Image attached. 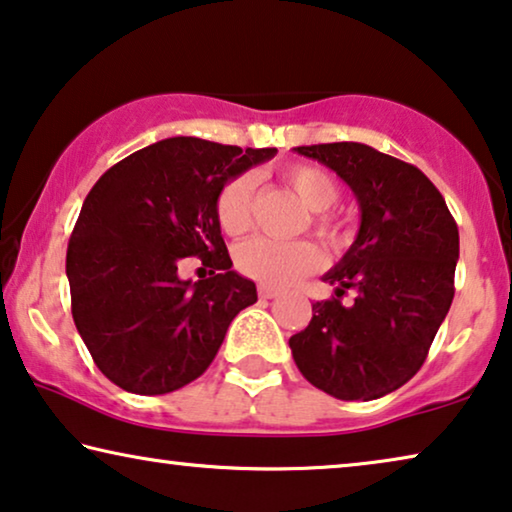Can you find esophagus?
Masks as SVG:
<instances>
[{"label":"esophagus","instance_id":"esophagus-1","mask_svg":"<svg viewBox=\"0 0 512 512\" xmlns=\"http://www.w3.org/2000/svg\"><path fill=\"white\" fill-rule=\"evenodd\" d=\"M259 297H262V299H276V297H278V292H276V290H271V287L262 285V287H259Z\"/></svg>","mask_w":512,"mask_h":512}]
</instances>
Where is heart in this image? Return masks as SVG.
<instances>
[{
    "mask_svg": "<svg viewBox=\"0 0 512 512\" xmlns=\"http://www.w3.org/2000/svg\"><path fill=\"white\" fill-rule=\"evenodd\" d=\"M285 181L301 199L308 211H313V229L329 246H338L345 236L343 222L327 208L336 204L338 185L325 169L311 164H294L285 171ZM253 176H236L222 187L218 194L220 227L227 234L239 236L248 232L253 222ZM320 262L318 248L311 241H276L266 236H255L241 243L236 250V266L243 276L257 280L266 287H287L306 273H311Z\"/></svg>",
    "mask_w": 512,
    "mask_h": 512,
    "instance_id": "1",
    "label": "heart"
}]
</instances>
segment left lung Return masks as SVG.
<instances>
[{
	"label": "left lung",
	"mask_w": 512,
	"mask_h": 512,
	"mask_svg": "<svg viewBox=\"0 0 512 512\" xmlns=\"http://www.w3.org/2000/svg\"><path fill=\"white\" fill-rule=\"evenodd\" d=\"M334 169L355 192L357 239L322 280L336 297L315 301L290 338L308 383L343 401H371L420 371L455 297L459 229L443 194L413 164L355 141L294 148ZM356 292L350 305L342 294Z\"/></svg>",
	"instance_id": "obj_1"
}]
</instances>
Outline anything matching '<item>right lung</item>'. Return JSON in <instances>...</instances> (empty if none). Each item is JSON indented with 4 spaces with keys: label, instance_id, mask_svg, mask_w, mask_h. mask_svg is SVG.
Returning a JSON list of instances; mask_svg holds the SVG:
<instances>
[{
    "label": "right lung",
    "instance_id": "right-lung-1",
    "mask_svg": "<svg viewBox=\"0 0 512 512\" xmlns=\"http://www.w3.org/2000/svg\"><path fill=\"white\" fill-rule=\"evenodd\" d=\"M276 148L174 136L115 164L92 187L67 248L71 315L106 378L132 394H167L199 378L232 320L255 304L253 280L232 269L218 194ZM199 256L211 279L183 281Z\"/></svg>",
    "mask_w": 512,
    "mask_h": 512
}]
</instances>
